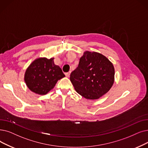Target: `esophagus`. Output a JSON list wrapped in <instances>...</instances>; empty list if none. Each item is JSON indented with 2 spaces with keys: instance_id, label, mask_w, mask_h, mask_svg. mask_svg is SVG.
I'll return each mask as SVG.
<instances>
[{
  "instance_id": "esophagus-1",
  "label": "esophagus",
  "mask_w": 148,
  "mask_h": 148,
  "mask_svg": "<svg viewBox=\"0 0 148 148\" xmlns=\"http://www.w3.org/2000/svg\"><path fill=\"white\" fill-rule=\"evenodd\" d=\"M70 74H71V72L66 73H65V75L67 77H69L70 76Z\"/></svg>"
}]
</instances>
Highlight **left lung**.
I'll return each mask as SVG.
<instances>
[{"mask_svg": "<svg viewBox=\"0 0 148 148\" xmlns=\"http://www.w3.org/2000/svg\"><path fill=\"white\" fill-rule=\"evenodd\" d=\"M114 74L112 63L105 56L86 51L77 68L71 74L70 80L80 95L94 100L109 91L114 83Z\"/></svg>", "mask_w": 148, "mask_h": 148, "instance_id": "obj_1", "label": "left lung"}]
</instances>
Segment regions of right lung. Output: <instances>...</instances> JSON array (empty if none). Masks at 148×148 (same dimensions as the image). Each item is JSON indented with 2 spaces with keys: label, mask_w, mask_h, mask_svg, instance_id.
Returning a JSON list of instances; mask_svg holds the SVG:
<instances>
[{
  "label": "right lung",
  "mask_w": 148,
  "mask_h": 148,
  "mask_svg": "<svg viewBox=\"0 0 148 148\" xmlns=\"http://www.w3.org/2000/svg\"><path fill=\"white\" fill-rule=\"evenodd\" d=\"M53 60L54 58H38L27 68L25 81L31 91L40 95L46 94L54 87L57 81L65 76Z\"/></svg>",
  "instance_id": "1"
}]
</instances>
